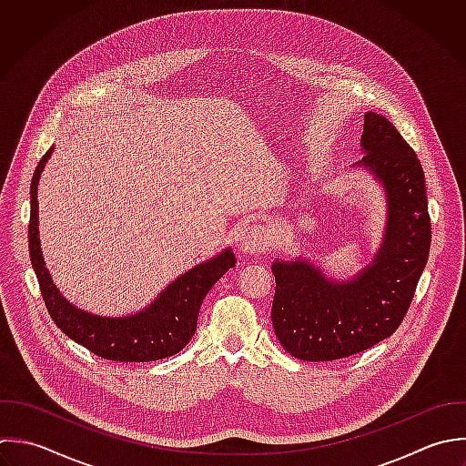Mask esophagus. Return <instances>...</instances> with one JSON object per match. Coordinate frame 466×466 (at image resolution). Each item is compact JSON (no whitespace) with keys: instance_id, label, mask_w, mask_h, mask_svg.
<instances>
[{"instance_id":"34e87169","label":"esophagus","mask_w":466,"mask_h":466,"mask_svg":"<svg viewBox=\"0 0 466 466\" xmlns=\"http://www.w3.org/2000/svg\"><path fill=\"white\" fill-rule=\"evenodd\" d=\"M267 247V232L261 225L245 227L239 232V248L245 254H258Z\"/></svg>"}]
</instances>
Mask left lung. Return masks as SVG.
<instances>
[{
  "instance_id": "obj_1",
  "label": "left lung",
  "mask_w": 466,
  "mask_h": 466,
  "mask_svg": "<svg viewBox=\"0 0 466 466\" xmlns=\"http://www.w3.org/2000/svg\"><path fill=\"white\" fill-rule=\"evenodd\" d=\"M367 170L383 188L387 221L372 261L350 279L329 278L309 258L276 259L272 325L283 349L303 361L363 352L401 325L431 252L423 167L398 128L367 112L361 134Z\"/></svg>"
}]
</instances>
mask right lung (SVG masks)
<instances>
[{
	"mask_svg": "<svg viewBox=\"0 0 466 466\" xmlns=\"http://www.w3.org/2000/svg\"><path fill=\"white\" fill-rule=\"evenodd\" d=\"M52 150L54 147L39 159L30 183L28 223L30 263L39 281L41 296L50 318L63 334L105 360L139 363L157 361L177 354L187 347L196 332L198 314L207 292L228 268L236 265L232 248L227 247L214 258L177 276L139 312L112 318L76 307L52 281L50 272L45 267L39 241L37 183Z\"/></svg>",
	"mask_w": 466,
	"mask_h": 466,
	"instance_id": "right-lung-1",
	"label": "right lung"
}]
</instances>
